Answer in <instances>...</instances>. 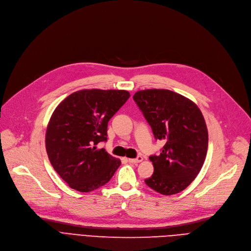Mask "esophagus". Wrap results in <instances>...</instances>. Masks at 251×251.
<instances>
[{
  "instance_id": "1",
  "label": "esophagus",
  "mask_w": 251,
  "mask_h": 251,
  "mask_svg": "<svg viewBox=\"0 0 251 251\" xmlns=\"http://www.w3.org/2000/svg\"><path fill=\"white\" fill-rule=\"evenodd\" d=\"M143 161V157L140 155V156H138L137 158H129L128 159V162L129 163H132V164H137V163H140V162H142Z\"/></svg>"
}]
</instances>
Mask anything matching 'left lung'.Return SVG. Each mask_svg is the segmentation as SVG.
<instances>
[{
  "mask_svg": "<svg viewBox=\"0 0 251 251\" xmlns=\"http://www.w3.org/2000/svg\"><path fill=\"white\" fill-rule=\"evenodd\" d=\"M134 100L151 126L161 153L150 156L154 173L145 179L157 193L171 196L185 189L200 173L208 151V128L195 102L166 89L138 91Z\"/></svg>",
  "mask_w": 251,
  "mask_h": 251,
  "instance_id": "1",
  "label": "left lung"
}]
</instances>
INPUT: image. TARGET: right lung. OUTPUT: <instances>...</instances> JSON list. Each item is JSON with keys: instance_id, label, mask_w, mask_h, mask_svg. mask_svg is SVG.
Returning a JSON list of instances; mask_svg holds the SVG:
<instances>
[{"instance_id": "1", "label": "right lung", "mask_w": 251, "mask_h": 251, "mask_svg": "<svg viewBox=\"0 0 251 251\" xmlns=\"http://www.w3.org/2000/svg\"><path fill=\"white\" fill-rule=\"evenodd\" d=\"M126 90L84 89L65 98L54 109L46 134L53 169L69 186L89 193L107 183L121 160L97 144L107 140V124L129 98Z\"/></svg>"}]
</instances>
